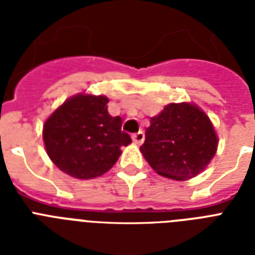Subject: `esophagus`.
Returning a JSON list of instances; mask_svg holds the SVG:
<instances>
[{"label": "esophagus", "mask_w": 255, "mask_h": 255, "mask_svg": "<svg viewBox=\"0 0 255 255\" xmlns=\"http://www.w3.org/2000/svg\"><path fill=\"white\" fill-rule=\"evenodd\" d=\"M132 140H133V143L140 145V144L144 141V132L139 131V132H136V133H133V135H132Z\"/></svg>", "instance_id": "obj_1"}]
</instances>
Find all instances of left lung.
I'll use <instances>...</instances> for the list:
<instances>
[{
	"label": "left lung",
	"instance_id": "1",
	"mask_svg": "<svg viewBox=\"0 0 255 255\" xmlns=\"http://www.w3.org/2000/svg\"><path fill=\"white\" fill-rule=\"evenodd\" d=\"M217 145V135L205 112L192 103H170L151 118L140 151L156 173L184 181L205 169Z\"/></svg>",
	"mask_w": 255,
	"mask_h": 255
}]
</instances>
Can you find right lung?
<instances>
[{"label":"right lung","instance_id":"1","mask_svg":"<svg viewBox=\"0 0 255 255\" xmlns=\"http://www.w3.org/2000/svg\"><path fill=\"white\" fill-rule=\"evenodd\" d=\"M108 98L78 95L51 114L43 126L47 155L62 172L88 180L99 177L118 161L120 147L132 140L122 131V118L107 111Z\"/></svg>","mask_w":255,"mask_h":255}]
</instances>
